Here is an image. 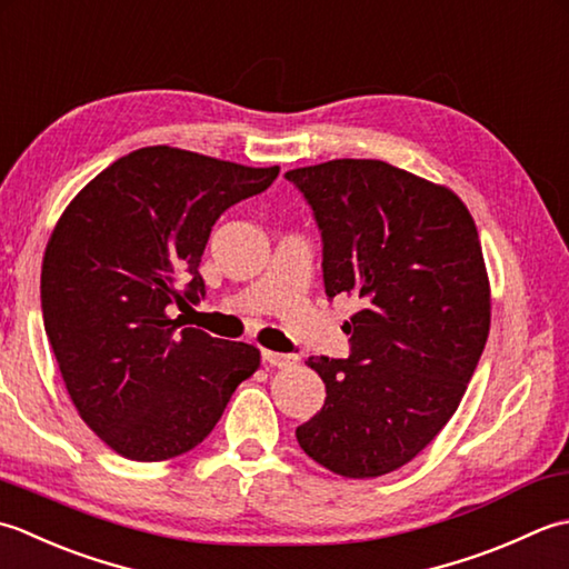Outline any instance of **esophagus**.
Returning a JSON list of instances; mask_svg holds the SVG:
<instances>
[{
	"mask_svg": "<svg viewBox=\"0 0 569 569\" xmlns=\"http://www.w3.org/2000/svg\"><path fill=\"white\" fill-rule=\"evenodd\" d=\"M262 361L268 363V366H274V368H289V366L297 363V358H295V356H287V353H277V351H268V349H264V351H262Z\"/></svg>",
	"mask_w": 569,
	"mask_h": 569,
	"instance_id": "obj_1",
	"label": "esophagus"
}]
</instances>
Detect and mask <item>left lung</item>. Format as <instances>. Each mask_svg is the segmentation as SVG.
Wrapping results in <instances>:
<instances>
[{
	"instance_id": "obj_1",
	"label": "left lung",
	"mask_w": 569,
	"mask_h": 569,
	"mask_svg": "<svg viewBox=\"0 0 569 569\" xmlns=\"http://www.w3.org/2000/svg\"><path fill=\"white\" fill-rule=\"evenodd\" d=\"M323 240V287L361 301L351 356H311L323 408L297 442L346 479L412 461L457 412L491 327L481 240L459 196L378 159L287 171Z\"/></svg>"
}]
</instances>
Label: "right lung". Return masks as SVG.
<instances>
[{
	"instance_id": "add662e5",
	"label": "right lung",
	"mask_w": 569,
	"mask_h": 569,
	"mask_svg": "<svg viewBox=\"0 0 569 569\" xmlns=\"http://www.w3.org/2000/svg\"><path fill=\"white\" fill-rule=\"evenodd\" d=\"M280 167H242L157 144L120 157L58 218L41 309L78 415L124 459L201 445L260 351L171 319L206 295L199 262L220 213Z\"/></svg>"
}]
</instances>
